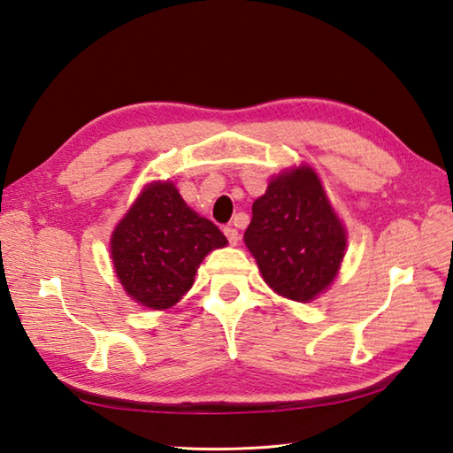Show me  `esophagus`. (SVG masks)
<instances>
[{"label": "esophagus", "instance_id": "1", "mask_svg": "<svg viewBox=\"0 0 453 453\" xmlns=\"http://www.w3.org/2000/svg\"><path fill=\"white\" fill-rule=\"evenodd\" d=\"M224 234H226V237H227V242L232 243V245H237V242H239V234H237V229L235 227H232V226H226L224 227Z\"/></svg>", "mask_w": 453, "mask_h": 453}]
</instances>
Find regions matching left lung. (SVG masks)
I'll list each match as a JSON object with an SVG mask.
<instances>
[{
	"label": "left lung",
	"mask_w": 453,
	"mask_h": 453,
	"mask_svg": "<svg viewBox=\"0 0 453 453\" xmlns=\"http://www.w3.org/2000/svg\"><path fill=\"white\" fill-rule=\"evenodd\" d=\"M245 243L265 282L294 302H311L339 273L346 234L310 167L282 173L253 202Z\"/></svg>",
	"instance_id": "left-lung-1"
}]
</instances>
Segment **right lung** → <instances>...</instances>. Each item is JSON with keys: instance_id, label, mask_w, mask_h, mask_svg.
Returning a JSON list of instances; mask_svg holds the SVG:
<instances>
[{"instance_id": "obj_1", "label": "right lung", "mask_w": 453, "mask_h": 453, "mask_svg": "<svg viewBox=\"0 0 453 453\" xmlns=\"http://www.w3.org/2000/svg\"><path fill=\"white\" fill-rule=\"evenodd\" d=\"M226 245L218 226L192 211L175 185L153 182L114 229L111 255L130 297L167 310L190 290L202 258Z\"/></svg>"}]
</instances>
